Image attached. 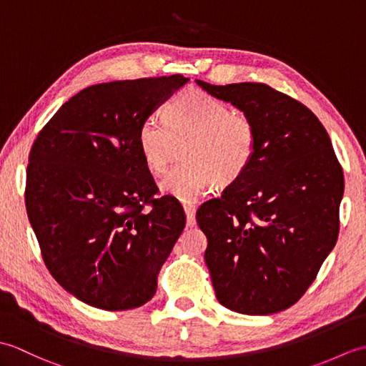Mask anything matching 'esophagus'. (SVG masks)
Listing matches in <instances>:
<instances>
[{
  "label": "esophagus",
  "instance_id": "34e87169",
  "mask_svg": "<svg viewBox=\"0 0 366 366\" xmlns=\"http://www.w3.org/2000/svg\"><path fill=\"white\" fill-rule=\"evenodd\" d=\"M184 211H185V217H187V227H195V224H197L195 206L184 204Z\"/></svg>",
  "mask_w": 366,
  "mask_h": 366
}]
</instances>
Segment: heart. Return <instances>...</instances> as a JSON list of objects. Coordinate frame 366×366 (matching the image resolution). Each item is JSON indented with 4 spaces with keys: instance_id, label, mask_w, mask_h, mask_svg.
I'll return each mask as SVG.
<instances>
[{
    "instance_id": "1",
    "label": "heart",
    "mask_w": 366,
    "mask_h": 366,
    "mask_svg": "<svg viewBox=\"0 0 366 366\" xmlns=\"http://www.w3.org/2000/svg\"><path fill=\"white\" fill-rule=\"evenodd\" d=\"M185 163L162 182L168 195L193 203L215 184L228 187L250 167L258 134L252 118L201 89H185L169 100L163 121L147 116L138 127L137 143L146 167L163 174L177 143Z\"/></svg>"
}]
</instances>
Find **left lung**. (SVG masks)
<instances>
[{
    "label": "left lung",
    "mask_w": 366,
    "mask_h": 366,
    "mask_svg": "<svg viewBox=\"0 0 366 366\" xmlns=\"http://www.w3.org/2000/svg\"><path fill=\"white\" fill-rule=\"evenodd\" d=\"M198 84L250 116L258 134L242 177L197 211L215 295L242 315L283 312L337 244L343 168L327 130L299 100L264 83Z\"/></svg>",
    "instance_id": "left-lung-1"
}]
</instances>
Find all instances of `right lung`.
<instances>
[{
  "label": "right lung",
  "instance_id": "obj_1",
  "mask_svg": "<svg viewBox=\"0 0 366 366\" xmlns=\"http://www.w3.org/2000/svg\"><path fill=\"white\" fill-rule=\"evenodd\" d=\"M187 80L174 74L89 86L51 116L31 147L25 204L44 262L91 307L119 312L151 300L185 227L179 201L155 197L137 134Z\"/></svg>",
  "mask_w": 366,
  "mask_h": 366
}]
</instances>
